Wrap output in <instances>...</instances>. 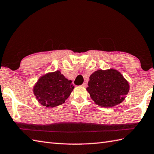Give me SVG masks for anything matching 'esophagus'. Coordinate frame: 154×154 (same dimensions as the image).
Listing matches in <instances>:
<instances>
[{"mask_svg":"<svg viewBox=\"0 0 154 154\" xmlns=\"http://www.w3.org/2000/svg\"><path fill=\"white\" fill-rule=\"evenodd\" d=\"M87 84L86 83H83L82 84V87H87Z\"/></svg>","mask_w":154,"mask_h":154,"instance_id":"1","label":"esophagus"}]
</instances>
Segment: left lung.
Returning a JSON list of instances; mask_svg holds the SVG:
<instances>
[{
    "instance_id": "obj_1",
    "label": "left lung",
    "mask_w": 154,
    "mask_h": 154,
    "mask_svg": "<svg viewBox=\"0 0 154 154\" xmlns=\"http://www.w3.org/2000/svg\"><path fill=\"white\" fill-rule=\"evenodd\" d=\"M130 85L122 73L115 69H98L91 74L87 91L96 104L110 108L123 102Z\"/></svg>"
}]
</instances>
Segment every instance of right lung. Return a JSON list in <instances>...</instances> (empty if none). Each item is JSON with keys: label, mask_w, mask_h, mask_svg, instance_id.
Instances as JSON below:
<instances>
[{"label": "right lung", "mask_w": 154, "mask_h": 154, "mask_svg": "<svg viewBox=\"0 0 154 154\" xmlns=\"http://www.w3.org/2000/svg\"><path fill=\"white\" fill-rule=\"evenodd\" d=\"M60 70L48 72L39 78L33 87L35 99L42 105L54 108L65 103L74 87Z\"/></svg>", "instance_id": "add662e5"}]
</instances>
